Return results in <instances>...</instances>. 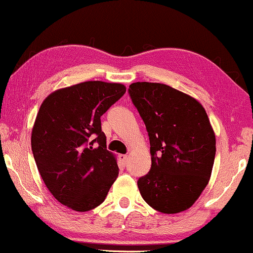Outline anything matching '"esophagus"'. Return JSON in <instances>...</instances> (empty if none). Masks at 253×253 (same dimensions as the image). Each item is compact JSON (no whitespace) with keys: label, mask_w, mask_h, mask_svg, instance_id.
Instances as JSON below:
<instances>
[{"label":"esophagus","mask_w":253,"mask_h":253,"mask_svg":"<svg viewBox=\"0 0 253 253\" xmlns=\"http://www.w3.org/2000/svg\"><path fill=\"white\" fill-rule=\"evenodd\" d=\"M127 160H129V157H127V155H120V161H121V162H122L123 166H126Z\"/></svg>","instance_id":"obj_1"}]
</instances>
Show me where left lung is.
I'll list each match as a JSON object with an SVG mask.
<instances>
[{"instance_id":"1","label":"left lung","mask_w":253,"mask_h":253,"mask_svg":"<svg viewBox=\"0 0 253 253\" xmlns=\"http://www.w3.org/2000/svg\"><path fill=\"white\" fill-rule=\"evenodd\" d=\"M129 94L151 144V170L138 180L142 199L162 213L187 210L207 187L214 162L215 135L206 109L162 83H132Z\"/></svg>"}]
</instances>
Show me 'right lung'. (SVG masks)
<instances>
[{
    "label": "right lung",
    "mask_w": 253,
    "mask_h": 253,
    "mask_svg": "<svg viewBox=\"0 0 253 253\" xmlns=\"http://www.w3.org/2000/svg\"><path fill=\"white\" fill-rule=\"evenodd\" d=\"M126 91L121 83L82 82L50 93L40 107L32 130L33 155L46 188L72 210L100 206L118 178L100 118Z\"/></svg>",
    "instance_id": "right-lung-1"
}]
</instances>
